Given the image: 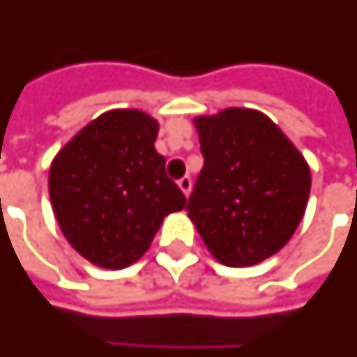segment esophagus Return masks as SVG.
Returning a JSON list of instances; mask_svg holds the SVG:
<instances>
[{
    "instance_id": "1",
    "label": "esophagus",
    "mask_w": 357,
    "mask_h": 357,
    "mask_svg": "<svg viewBox=\"0 0 357 357\" xmlns=\"http://www.w3.org/2000/svg\"><path fill=\"white\" fill-rule=\"evenodd\" d=\"M176 184H178V188L182 190L184 196H190V192H192V178H190V176H182Z\"/></svg>"
}]
</instances>
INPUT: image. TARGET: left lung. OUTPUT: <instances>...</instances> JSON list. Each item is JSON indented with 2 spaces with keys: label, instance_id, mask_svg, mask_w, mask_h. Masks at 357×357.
<instances>
[{
  "label": "left lung",
  "instance_id": "1",
  "mask_svg": "<svg viewBox=\"0 0 357 357\" xmlns=\"http://www.w3.org/2000/svg\"><path fill=\"white\" fill-rule=\"evenodd\" d=\"M204 169L188 217L226 266H253L282 249L301 225L312 175L285 132L251 108L194 118Z\"/></svg>",
  "mask_w": 357,
  "mask_h": 357
}]
</instances>
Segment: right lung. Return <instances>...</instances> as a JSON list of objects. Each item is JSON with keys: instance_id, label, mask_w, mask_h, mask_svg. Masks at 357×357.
<instances>
[{"instance_id": "1", "label": "right lung", "mask_w": 357, "mask_h": 357, "mask_svg": "<svg viewBox=\"0 0 357 357\" xmlns=\"http://www.w3.org/2000/svg\"><path fill=\"white\" fill-rule=\"evenodd\" d=\"M158 119L137 108L100 114L59 150L49 197L64 238L83 259L108 270L135 264L163 218L186 197L155 152Z\"/></svg>"}]
</instances>
